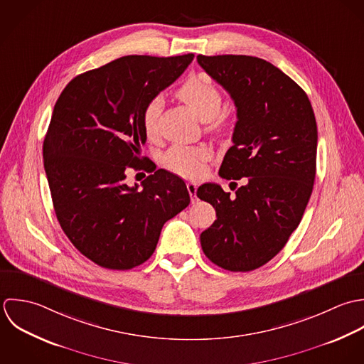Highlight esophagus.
<instances>
[{"mask_svg": "<svg viewBox=\"0 0 364 364\" xmlns=\"http://www.w3.org/2000/svg\"><path fill=\"white\" fill-rule=\"evenodd\" d=\"M197 188H198V186L196 183H187V190L191 196V203L197 201Z\"/></svg>", "mask_w": 364, "mask_h": 364, "instance_id": "esophagus-1", "label": "esophagus"}]
</instances>
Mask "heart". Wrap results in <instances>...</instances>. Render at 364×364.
I'll use <instances>...</instances> for the list:
<instances>
[{"mask_svg":"<svg viewBox=\"0 0 364 364\" xmlns=\"http://www.w3.org/2000/svg\"><path fill=\"white\" fill-rule=\"evenodd\" d=\"M178 98L203 121L217 117L222 104V95L217 85L205 77L194 75L186 80L177 90ZM161 109L159 97L150 100L142 112V127L149 138L157 134V122ZM228 119L220 118L215 127L225 129ZM211 150L207 146L174 145L163 157V164L174 174L187 178H197L204 173L205 161L210 160Z\"/></svg>","mask_w":364,"mask_h":364,"instance_id":"1","label":"heart"}]
</instances>
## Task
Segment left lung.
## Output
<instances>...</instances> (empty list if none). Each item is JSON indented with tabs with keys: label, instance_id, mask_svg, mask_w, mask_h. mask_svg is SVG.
<instances>
[{
	"label": "left lung",
	"instance_id": "obj_1",
	"mask_svg": "<svg viewBox=\"0 0 364 364\" xmlns=\"http://www.w3.org/2000/svg\"><path fill=\"white\" fill-rule=\"evenodd\" d=\"M197 62L236 107L233 146L219 176L245 183L235 196L213 183L198 187L197 197L217 213L200 236L201 247L225 270L250 272L286 246L309 201L318 144L314 109L305 91L263 59L198 55Z\"/></svg>",
	"mask_w": 364,
	"mask_h": 364
}]
</instances>
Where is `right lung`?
I'll list each match as a JSON object with an SVG mask.
<instances>
[{"label":"right lung","mask_w":364,"mask_h":364,"mask_svg":"<svg viewBox=\"0 0 364 364\" xmlns=\"http://www.w3.org/2000/svg\"><path fill=\"white\" fill-rule=\"evenodd\" d=\"M193 59V53L124 56L78 74L56 101L43 142L55 213L74 247L101 267L129 270L145 263L163 225L190 204L186 183L163 168L141 188L124 180L125 170L141 161L146 104Z\"/></svg>","instance_id":"right-lung-1"}]
</instances>
